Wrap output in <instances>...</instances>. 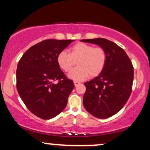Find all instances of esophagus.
Wrapping results in <instances>:
<instances>
[{"instance_id":"1","label":"esophagus","mask_w":150,"mask_h":150,"mask_svg":"<svg viewBox=\"0 0 150 150\" xmlns=\"http://www.w3.org/2000/svg\"><path fill=\"white\" fill-rule=\"evenodd\" d=\"M80 84V82H77V81H74V85H75V87H76V86H77V85H79Z\"/></svg>"}]
</instances>
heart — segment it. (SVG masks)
Here are the masks:
<instances>
[{
	"label": "heart",
	"instance_id": "1",
	"mask_svg": "<svg viewBox=\"0 0 150 150\" xmlns=\"http://www.w3.org/2000/svg\"><path fill=\"white\" fill-rule=\"evenodd\" d=\"M77 61V67L70 72V78L83 80L87 77H96L104 70L106 62V53L101 47H93L90 44L79 42L70 49V53L62 51L57 56L60 68L68 73Z\"/></svg>",
	"mask_w": 150,
	"mask_h": 150
}]
</instances>
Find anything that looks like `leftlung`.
Listing matches in <instances>:
<instances>
[{
	"mask_svg": "<svg viewBox=\"0 0 150 150\" xmlns=\"http://www.w3.org/2000/svg\"><path fill=\"white\" fill-rule=\"evenodd\" d=\"M97 44L105 50L106 62L104 70L86 82L83 96L85 109L93 116L107 118L118 113L128 101L132 92L134 70L125 51L113 42L103 38L82 39Z\"/></svg>",
	"mask_w": 150,
	"mask_h": 150,
	"instance_id": "left-lung-1",
	"label": "left lung"
}]
</instances>
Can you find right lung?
Returning <instances> with one entry per match:
<instances>
[{"label": "right lung", "instance_id": "right-lung-1", "mask_svg": "<svg viewBox=\"0 0 150 150\" xmlns=\"http://www.w3.org/2000/svg\"><path fill=\"white\" fill-rule=\"evenodd\" d=\"M73 41L44 40L26 51L19 61L18 94L31 112L42 119H51L61 113L75 87L57 63L58 53Z\"/></svg>", "mask_w": 150, "mask_h": 150}]
</instances>
